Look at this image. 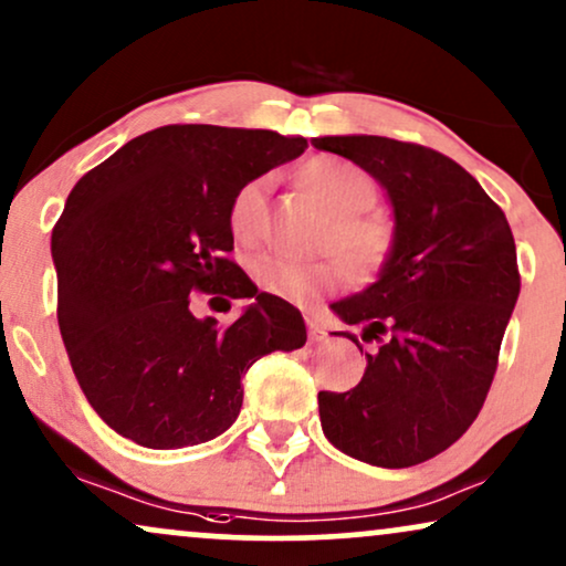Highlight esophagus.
I'll return each mask as SVG.
<instances>
[{
	"label": "esophagus",
	"mask_w": 566,
	"mask_h": 566,
	"mask_svg": "<svg viewBox=\"0 0 566 566\" xmlns=\"http://www.w3.org/2000/svg\"><path fill=\"white\" fill-rule=\"evenodd\" d=\"M305 324H307V336H311V342H324L326 339V328L321 326L316 318L307 316Z\"/></svg>",
	"instance_id": "34e87169"
}]
</instances>
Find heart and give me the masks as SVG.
I'll return each instance as SVG.
<instances>
[{
	"label": "heart",
	"mask_w": 566,
	"mask_h": 566,
	"mask_svg": "<svg viewBox=\"0 0 566 566\" xmlns=\"http://www.w3.org/2000/svg\"><path fill=\"white\" fill-rule=\"evenodd\" d=\"M295 182L328 217L324 245L332 248L355 276L374 279L381 274L395 253V230L384 217L368 211L378 198L374 177L355 161L324 154L300 164ZM261 211L263 180H250L234 192L227 211L234 240L248 242L255 238ZM250 274L263 292L292 303H313L345 279V271L336 261L295 263L271 253L253 259Z\"/></svg>",
	"instance_id": "1"
}]
</instances>
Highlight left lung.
<instances>
[{
    "mask_svg": "<svg viewBox=\"0 0 566 566\" xmlns=\"http://www.w3.org/2000/svg\"><path fill=\"white\" fill-rule=\"evenodd\" d=\"M311 143L366 169L395 213V253L381 274L332 303L378 347L355 389L318 391L321 428L355 460L412 468L452 447L491 389L520 295L510 221L470 171L433 148L381 135Z\"/></svg>",
    "mask_w": 566,
    "mask_h": 566,
    "instance_id": "8db88e82",
    "label": "left lung"
}]
</instances>
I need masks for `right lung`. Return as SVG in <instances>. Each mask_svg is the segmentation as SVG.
Listing matches in <instances>:
<instances>
[{
    "mask_svg": "<svg viewBox=\"0 0 566 566\" xmlns=\"http://www.w3.org/2000/svg\"><path fill=\"white\" fill-rule=\"evenodd\" d=\"M307 148L300 135L167 125L83 175L52 232L64 349L98 418L148 449L217 439L238 420L242 376L305 345L287 300L227 259L230 200ZM190 291L250 296L238 322L198 319Z\"/></svg>",
    "mask_w": 566,
    "mask_h": 566,
    "instance_id": "right-lung-1",
    "label": "right lung"
}]
</instances>
